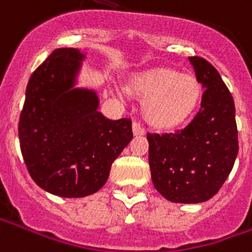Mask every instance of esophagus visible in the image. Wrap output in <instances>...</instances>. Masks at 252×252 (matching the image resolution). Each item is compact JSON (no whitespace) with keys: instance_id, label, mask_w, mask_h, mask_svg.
<instances>
[{"instance_id":"esophagus-1","label":"esophagus","mask_w":252,"mask_h":252,"mask_svg":"<svg viewBox=\"0 0 252 252\" xmlns=\"http://www.w3.org/2000/svg\"><path fill=\"white\" fill-rule=\"evenodd\" d=\"M132 130H133L134 136H143V134H145V129L140 126L139 123H133L132 124Z\"/></svg>"}]
</instances>
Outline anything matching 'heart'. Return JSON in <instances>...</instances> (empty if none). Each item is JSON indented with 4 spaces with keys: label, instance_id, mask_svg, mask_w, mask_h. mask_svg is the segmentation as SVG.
<instances>
[{
    "label": "heart",
    "instance_id": "1",
    "mask_svg": "<svg viewBox=\"0 0 252 252\" xmlns=\"http://www.w3.org/2000/svg\"><path fill=\"white\" fill-rule=\"evenodd\" d=\"M130 91L145 96L144 115L151 124L172 128L181 124L198 107L202 87L191 74H178L169 68H156L139 75Z\"/></svg>",
    "mask_w": 252,
    "mask_h": 252
}]
</instances>
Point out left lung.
Returning <instances> with one entry per match:
<instances>
[{
    "mask_svg": "<svg viewBox=\"0 0 252 252\" xmlns=\"http://www.w3.org/2000/svg\"><path fill=\"white\" fill-rule=\"evenodd\" d=\"M202 84L201 108L193 120L172 133H148L152 182L164 198L199 203L218 193L238 155L233 96L220 72L199 57H189Z\"/></svg>",
    "mask_w": 252,
    "mask_h": 252,
    "instance_id": "1",
    "label": "left lung"
}]
</instances>
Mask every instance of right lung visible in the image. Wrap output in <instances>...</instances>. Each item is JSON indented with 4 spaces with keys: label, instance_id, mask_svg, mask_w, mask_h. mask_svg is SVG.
<instances>
[{
    "label": "right lung",
    "instance_id": "right-lung-1",
    "mask_svg": "<svg viewBox=\"0 0 252 252\" xmlns=\"http://www.w3.org/2000/svg\"><path fill=\"white\" fill-rule=\"evenodd\" d=\"M86 58L57 49L32 72L26 87L18 136L36 185L63 198L94 194L133 137L129 119L109 120L97 111L94 90L75 87Z\"/></svg>",
    "mask_w": 252,
    "mask_h": 252
}]
</instances>
